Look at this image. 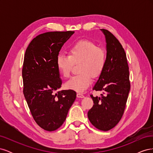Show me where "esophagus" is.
Instances as JSON below:
<instances>
[{"mask_svg":"<svg viewBox=\"0 0 153 153\" xmlns=\"http://www.w3.org/2000/svg\"><path fill=\"white\" fill-rule=\"evenodd\" d=\"M76 96H77V98H84V94H82V93H80V92H78V93L76 94Z\"/></svg>","mask_w":153,"mask_h":153,"instance_id":"1","label":"esophagus"}]
</instances>
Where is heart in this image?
I'll return each instance as SVG.
<instances>
[{
	"label": "heart",
	"mask_w": 153,
	"mask_h": 153,
	"mask_svg": "<svg viewBox=\"0 0 153 153\" xmlns=\"http://www.w3.org/2000/svg\"><path fill=\"white\" fill-rule=\"evenodd\" d=\"M78 63H80V74L71 77L66 82L65 87L68 89L82 92L92 84L91 75L97 77L103 71L106 63L105 50L96 47L92 41L82 40L69 48L68 55L59 54L56 59L58 70L65 78L70 75L73 64Z\"/></svg>",
	"instance_id": "b5f03b06"
}]
</instances>
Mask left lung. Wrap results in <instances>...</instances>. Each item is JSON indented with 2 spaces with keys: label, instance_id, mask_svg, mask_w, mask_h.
Instances as JSON below:
<instances>
[{
  "label": "left lung",
  "instance_id": "left-lung-1",
  "mask_svg": "<svg viewBox=\"0 0 153 153\" xmlns=\"http://www.w3.org/2000/svg\"><path fill=\"white\" fill-rule=\"evenodd\" d=\"M105 37L106 63L92 87L102 91L100 97L91 95L93 106L87 113L91 124L102 131L113 128L121 119L130 90L126 55L115 37L105 29H100Z\"/></svg>",
  "mask_w": 153,
  "mask_h": 153
}]
</instances>
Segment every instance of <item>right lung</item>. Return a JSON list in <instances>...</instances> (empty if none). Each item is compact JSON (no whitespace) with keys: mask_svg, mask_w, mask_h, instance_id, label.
<instances>
[{"mask_svg":"<svg viewBox=\"0 0 153 153\" xmlns=\"http://www.w3.org/2000/svg\"><path fill=\"white\" fill-rule=\"evenodd\" d=\"M73 31L48 32L36 36L27 47L22 69L24 94L32 117L45 130H56L65 121L76 93L60 89L56 59Z\"/></svg>","mask_w":153,"mask_h":153,"instance_id":"obj_1","label":"right lung"}]
</instances>
